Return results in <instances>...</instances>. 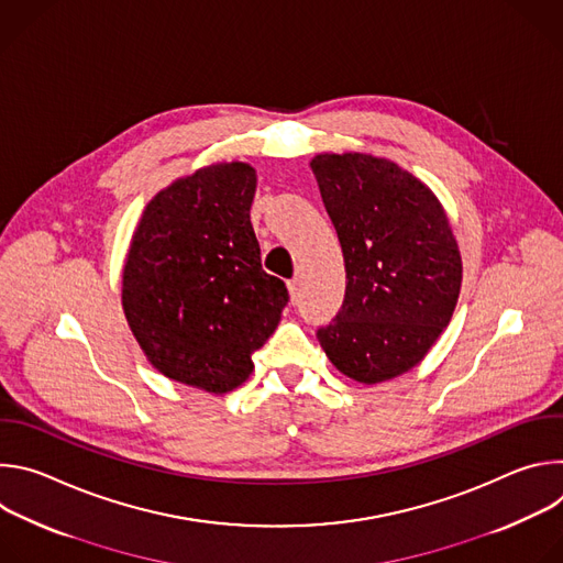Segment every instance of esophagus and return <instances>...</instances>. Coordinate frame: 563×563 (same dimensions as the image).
<instances>
[{
    "instance_id": "1",
    "label": "esophagus",
    "mask_w": 563,
    "mask_h": 563,
    "mask_svg": "<svg viewBox=\"0 0 563 563\" xmlns=\"http://www.w3.org/2000/svg\"><path fill=\"white\" fill-rule=\"evenodd\" d=\"M289 300H291V305H296L300 300V280L298 278L289 283Z\"/></svg>"
}]
</instances>
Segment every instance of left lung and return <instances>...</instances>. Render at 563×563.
<instances>
[{
  "label": "left lung",
  "instance_id": "obj_1",
  "mask_svg": "<svg viewBox=\"0 0 563 563\" xmlns=\"http://www.w3.org/2000/svg\"><path fill=\"white\" fill-rule=\"evenodd\" d=\"M345 258V300L318 341L345 376L374 385L419 365L454 313L463 265L428 185L369 153L311 159Z\"/></svg>",
  "mask_w": 563,
  "mask_h": 563
}]
</instances>
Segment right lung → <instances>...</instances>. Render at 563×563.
Instances as JSON below:
<instances>
[{
	"instance_id": "1",
	"label": "right lung",
	"mask_w": 563,
	"mask_h": 563,
	"mask_svg": "<svg viewBox=\"0 0 563 563\" xmlns=\"http://www.w3.org/2000/svg\"><path fill=\"white\" fill-rule=\"evenodd\" d=\"M256 169L218 163L157 191L133 231L122 309L146 361L211 394L243 385L289 300L250 220Z\"/></svg>"
}]
</instances>
